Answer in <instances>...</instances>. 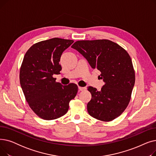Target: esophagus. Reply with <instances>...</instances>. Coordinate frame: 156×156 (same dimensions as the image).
Masks as SVG:
<instances>
[{
    "mask_svg": "<svg viewBox=\"0 0 156 156\" xmlns=\"http://www.w3.org/2000/svg\"><path fill=\"white\" fill-rule=\"evenodd\" d=\"M78 89H79V91H83L85 90L86 89L85 87H78Z\"/></svg>",
    "mask_w": 156,
    "mask_h": 156,
    "instance_id": "esophagus-1",
    "label": "esophagus"
}]
</instances>
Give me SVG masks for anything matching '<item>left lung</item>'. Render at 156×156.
I'll return each instance as SVG.
<instances>
[{
    "label": "left lung",
    "instance_id": "left-lung-1",
    "mask_svg": "<svg viewBox=\"0 0 156 156\" xmlns=\"http://www.w3.org/2000/svg\"><path fill=\"white\" fill-rule=\"evenodd\" d=\"M71 47L82 54L93 69L101 71L104 81L101 91L89 87L92 99L88 114L102 121H111L124 112L130 101L135 74L125 49L109 40H79Z\"/></svg>",
    "mask_w": 156,
    "mask_h": 156
}]
</instances>
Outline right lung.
<instances>
[{
	"mask_svg": "<svg viewBox=\"0 0 156 156\" xmlns=\"http://www.w3.org/2000/svg\"><path fill=\"white\" fill-rule=\"evenodd\" d=\"M74 41L54 38L33 45L24 56L20 81L25 99L37 115L45 120L59 118L69 109L75 97L78 86H63L56 82L53 75H59L62 53Z\"/></svg>",
	"mask_w": 156,
	"mask_h": 156,
	"instance_id": "1",
	"label": "right lung"
}]
</instances>
